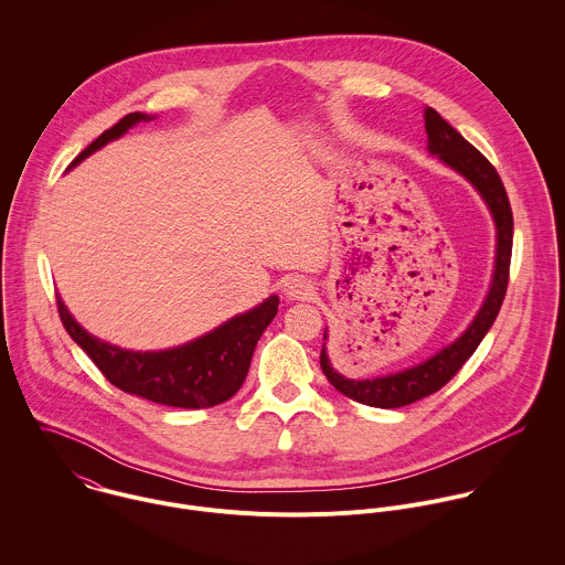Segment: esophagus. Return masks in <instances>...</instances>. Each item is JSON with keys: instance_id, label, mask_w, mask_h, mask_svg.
Returning a JSON list of instances; mask_svg holds the SVG:
<instances>
[{"instance_id": "34e87169", "label": "esophagus", "mask_w": 565, "mask_h": 565, "mask_svg": "<svg viewBox=\"0 0 565 565\" xmlns=\"http://www.w3.org/2000/svg\"><path fill=\"white\" fill-rule=\"evenodd\" d=\"M282 291L287 298L296 300V298H307L311 294V285L305 276H287L282 282Z\"/></svg>"}]
</instances>
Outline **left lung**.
Wrapping results in <instances>:
<instances>
[{
	"label": "left lung",
	"mask_w": 565,
	"mask_h": 565,
	"mask_svg": "<svg viewBox=\"0 0 565 565\" xmlns=\"http://www.w3.org/2000/svg\"><path fill=\"white\" fill-rule=\"evenodd\" d=\"M424 126L428 135V150L437 154L446 164L463 173L483 195L498 228V252H495V271L489 296L483 309L475 318L472 326L448 348L430 356L428 361L404 370L401 374L372 379V381H350L332 370L328 356L322 350L320 365L328 383L341 392L343 396L379 408H398L406 404L422 401L435 392H439L455 374L466 365V361L475 354L479 343L483 341L487 330L498 318L502 300L507 296L509 285V267H511V247H513V213L509 204V195L504 184L495 171V167L484 159L483 154L461 137L435 108H426ZM326 339V337H323Z\"/></svg>",
	"instance_id": "obj_1"
}]
</instances>
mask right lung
I'll list each match as a JSON object with an SVG mask.
<instances>
[{
    "label": "right lung",
    "instance_id": "right-lung-1",
    "mask_svg": "<svg viewBox=\"0 0 565 565\" xmlns=\"http://www.w3.org/2000/svg\"><path fill=\"white\" fill-rule=\"evenodd\" d=\"M141 119L148 117L143 113L121 117L90 146H86L72 167L104 143L121 137ZM56 307L70 337L88 354L110 385L150 403L178 408H206L231 401L242 390L254 348L263 330L278 313V298L271 296L260 307L233 318L217 330L164 352H128L108 345L82 330L61 298H56Z\"/></svg>",
    "mask_w": 565,
    "mask_h": 565
}]
</instances>
